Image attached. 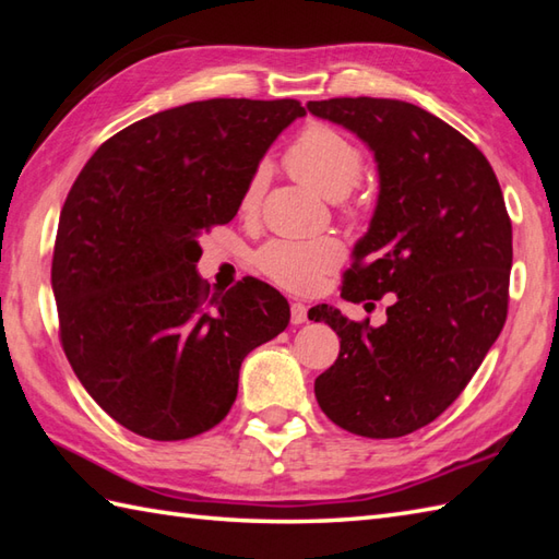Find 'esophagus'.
Instances as JSON below:
<instances>
[{
    "label": "esophagus",
    "instance_id": "esophagus-1",
    "mask_svg": "<svg viewBox=\"0 0 559 559\" xmlns=\"http://www.w3.org/2000/svg\"><path fill=\"white\" fill-rule=\"evenodd\" d=\"M290 322H293L295 326L307 322V305H302V302H293V305H290Z\"/></svg>",
    "mask_w": 559,
    "mask_h": 559
}]
</instances>
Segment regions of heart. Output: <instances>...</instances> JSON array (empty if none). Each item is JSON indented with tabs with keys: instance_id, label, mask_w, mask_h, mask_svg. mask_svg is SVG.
<instances>
[{
	"instance_id": "b5f03b06",
	"label": "heart",
	"mask_w": 559,
	"mask_h": 559,
	"mask_svg": "<svg viewBox=\"0 0 559 559\" xmlns=\"http://www.w3.org/2000/svg\"><path fill=\"white\" fill-rule=\"evenodd\" d=\"M288 170L317 189L319 194L336 201L346 197L362 177V153L348 136L329 124H310L286 151ZM266 187V170L257 168L245 185L240 199L242 211H254ZM343 247L336 237H314V240H271L259 249L254 261L259 271L276 286L307 293L314 290L326 273L338 266Z\"/></svg>"
}]
</instances>
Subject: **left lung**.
I'll return each instance as SVG.
<instances>
[{
  "label": "left lung",
  "mask_w": 559,
  "mask_h": 559,
  "mask_svg": "<svg viewBox=\"0 0 559 559\" xmlns=\"http://www.w3.org/2000/svg\"><path fill=\"white\" fill-rule=\"evenodd\" d=\"M307 110L362 139L379 173L374 216L341 298L394 293L382 326L312 307L310 319L341 338L314 396L353 435H411L459 399L504 326L512 221L502 189L478 146L418 105L331 98Z\"/></svg>",
  "instance_id": "1"
}]
</instances>
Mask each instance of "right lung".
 <instances>
[{
	"instance_id": "obj_1",
	"label": "right lung",
	"mask_w": 559,
	"mask_h": 559,
	"mask_svg": "<svg viewBox=\"0 0 559 559\" xmlns=\"http://www.w3.org/2000/svg\"><path fill=\"white\" fill-rule=\"evenodd\" d=\"M298 100L213 98L110 136L59 213L52 293L59 341L93 401L141 437L189 439L218 425L249 350L290 307L269 283L209 293L199 235L240 209L245 185Z\"/></svg>"
}]
</instances>
